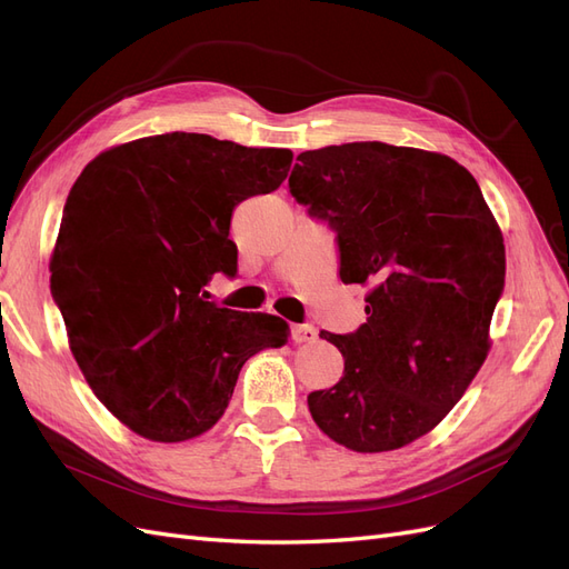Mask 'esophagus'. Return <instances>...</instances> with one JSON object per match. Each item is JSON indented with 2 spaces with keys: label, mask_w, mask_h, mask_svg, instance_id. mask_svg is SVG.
<instances>
[{
  "label": "esophagus",
  "mask_w": 569,
  "mask_h": 569,
  "mask_svg": "<svg viewBox=\"0 0 569 569\" xmlns=\"http://www.w3.org/2000/svg\"><path fill=\"white\" fill-rule=\"evenodd\" d=\"M318 330L313 325H291V339L297 343H306V341H316Z\"/></svg>",
  "instance_id": "1"
}]
</instances>
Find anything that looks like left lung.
Instances as JSON below:
<instances>
[{
    "instance_id": "left-lung-1",
    "label": "left lung",
    "mask_w": 569,
    "mask_h": 569,
    "mask_svg": "<svg viewBox=\"0 0 569 569\" xmlns=\"http://www.w3.org/2000/svg\"><path fill=\"white\" fill-rule=\"evenodd\" d=\"M289 192L337 232L339 278L368 284V320L320 332L343 356L308 393L322 432L358 453L435 429L489 353L506 247L477 180L443 153L385 142L303 151Z\"/></svg>"
}]
</instances>
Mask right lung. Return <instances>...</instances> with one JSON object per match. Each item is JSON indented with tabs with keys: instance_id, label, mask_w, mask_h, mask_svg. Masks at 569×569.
<instances>
[{
	"instance_id": "right-lung-1",
	"label": "right lung",
	"mask_w": 569,
	"mask_h": 569,
	"mask_svg": "<svg viewBox=\"0 0 569 569\" xmlns=\"http://www.w3.org/2000/svg\"><path fill=\"white\" fill-rule=\"evenodd\" d=\"M289 149L166 132L99 153L63 206L51 297L84 380L153 441H184L226 412L247 360L287 322L220 308L206 284L237 272V203L270 194Z\"/></svg>"
}]
</instances>
